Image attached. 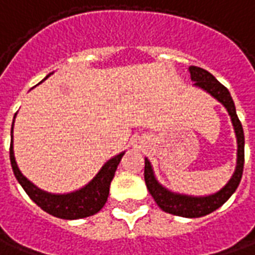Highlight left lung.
<instances>
[{"mask_svg":"<svg viewBox=\"0 0 255 255\" xmlns=\"http://www.w3.org/2000/svg\"><path fill=\"white\" fill-rule=\"evenodd\" d=\"M189 73L192 81H195L193 85L204 90L211 97H214L218 102L222 103L231 116L233 129L236 133V140H238V160H236L235 172L231 179L228 181L227 185L213 195H181V193L171 192L164 188L161 183H158L154 177L150 161L145 158V182L149 193L152 195L154 202L157 203V206L163 211L168 213V214L185 217V218H199V217L210 214L217 208H220L233 195V192L238 189L242 175H243V165H245V132H243V127H242L239 117L236 115V108H235V103H233L229 91L221 84L211 73H208L202 67L190 66Z\"/></svg>","mask_w":255,"mask_h":255,"instance_id":"left-lung-1","label":"left lung"}]
</instances>
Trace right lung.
I'll return each mask as SVG.
<instances>
[{
	"mask_svg": "<svg viewBox=\"0 0 255 255\" xmlns=\"http://www.w3.org/2000/svg\"><path fill=\"white\" fill-rule=\"evenodd\" d=\"M15 117H13V123H15ZM12 132H13V124L10 128V136L13 138ZM123 156H124V152L108 160L103 164L102 168L99 170V172L94 177V179L88 185H85L84 188L72 192V193L55 195V193H48L45 190H41L23 175L16 164L15 154H13V139H10L9 147L10 165H12V170H13L17 182L22 185V188L27 193L28 197L38 207L47 211L48 214L62 218V220L85 218V217L97 214L98 211L102 210L105 203L108 200V196H109L110 182L115 177L117 165L120 163Z\"/></svg>",
	"mask_w": 255,
	"mask_h": 255,
	"instance_id": "obj_1",
	"label": "right lung"
}]
</instances>
